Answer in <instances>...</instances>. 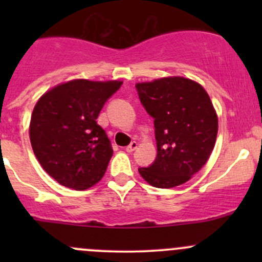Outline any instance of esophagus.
Segmentation results:
<instances>
[{
    "instance_id": "obj_1",
    "label": "esophagus",
    "mask_w": 262,
    "mask_h": 262,
    "mask_svg": "<svg viewBox=\"0 0 262 262\" xmlns=\"http://www.w3.org/2000/svg\"><path fill=\"white\" fill-rule=\"evenodd\" d=\"M137 148H138V143H137V142H132V143L125 148V150H126V152L132 153V152H133V150H136Z\"/></svg>"
}]
</instances>
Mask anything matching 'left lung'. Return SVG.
<instances>
[{
    "instance_id": "8db88e82",
    "label": "left lung",
    "mask_w": 262,
    "mask_h": 262,
    "mask_svg": "<svg viewBox=\"0 0 262 262\" xmlns=\"http://www.w3.org/2000/svg\"><path fill=\"white\" fill-rule=\"evenodd\" d=\"M147 113L155 119L157 157L138 168L148 184L170 189L185 184L207 163L215 146L218 115L204 87L181 76L136 84Z\"/></svg>"
}]
</instances>
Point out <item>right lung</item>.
Here are the masks:
<instances>
[{
	"label": "right lung",
	"instance_id": "1",
	"mask_svg": "<svg viewBox=\"0 0 262 262\" xmlns=\"http://www.w3.org/2000/svg\"><path fill=\"white\" fill-rule=\"evenodd\" d=\"M121 83L83 78L63 82L34 106L29 126L34 155L63 186L86 190L105 175L113 148L96 119Z\"/></svg>",
	"mask_w": 262,
	"mask_h": 262
}]
</instances>
